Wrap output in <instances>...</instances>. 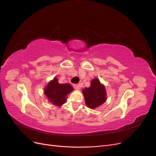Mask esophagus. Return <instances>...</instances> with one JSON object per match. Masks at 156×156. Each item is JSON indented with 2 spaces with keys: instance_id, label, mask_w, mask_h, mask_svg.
<instances>
[{
  "instance_id": "1",
  "label": "esophagus",
  "mask_w": 156,
  "mask_h": 156,
  "mask_svg": "<svg viewBox=\"0 0 156 156\" xmlns=\"http://www.w3.org/2000/svg\"><path fill=\"white\" fill-rule=\"evenodd\" d=\"M73 87H74L75 89H76V90H79L80 89V86L79 85V84H73Z\"/></svg>"
}]
</instances>
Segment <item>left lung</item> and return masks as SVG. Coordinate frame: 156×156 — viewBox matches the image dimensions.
Masks as SVG:
<instances>
[{
    "mask_svg": "<svg viewBox=\"0 0 156 156\" xmlns=\"http://www.w3.org/2000/svg\"><path fill=\"white\" fill-rule=\"evenodd\" d=\"M83 94L86 105L90 108L101 105L107 100L105 87L96 78L92 80L90 87L83 90Z\"/></svg>",
    "mask_w": 156,
    "mask_h": 156,
    "instance_id": "1",
    "label": "left lung"
}]
</instances>
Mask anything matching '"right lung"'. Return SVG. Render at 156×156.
Here are the masks:
<instances>
[{
  "label": "right lung",
  "instance_id": "add662e5",
  "mask_svg": "<svg viewBox=\"0 0 156 156\" xmlns=\"http://www.w3.org/2000/svg\"><path fill=\"white\" fill-rule=\"evenodd\" d=\"M73 90L70 84H59L58 79L55 77L45 88L44 94L52 104L60 107L66 103L68 94Z\"/></svg>",
  "mask_w": 156,
  "mask_h": 156
}]
</instances>
